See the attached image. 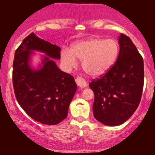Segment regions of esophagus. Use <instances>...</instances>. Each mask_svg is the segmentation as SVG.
<instances>
[{
  "mask_svg": "<svg viewBox=\"0 0 155 155\" xmlns=\"http://www.w3.org/2000/svg\"><path fill=\"white\" fill-rule=\"evenodd\" d=\"M76 82L78 86L81 88H85L87 87V82L85 80H84L82 78L77 77L76 79Z\"/></svg>",
  "mask_w": 155,
  "mask_h": 155,
  "instance_id": "34e87169",
  "label": "esophagus"
}]
</instances>
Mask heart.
I'll return each mask as SVG.
<instances>
[{"label": "heart", "instance_id": "b5f03b06", "mask_svg": "<svg viewBox=\"0 0 155 155\" xmlns=\"http://www.w3.org/2000/svg\"><path fill=\"white\" fill-rule=\"evenodd\" d=\"M119 45L114 39L90 38L76 43L71 49H64L60 59L67 70L77 65V60L82 61L85 72L92 77H98L110 70L117 59Z\"/></svg>", "mask_w": 155, "mask_h": 155}]
</instances>
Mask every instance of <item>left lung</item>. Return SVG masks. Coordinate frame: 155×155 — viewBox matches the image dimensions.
I'll return each mask as SVG.
<instances>
[{
    "instance_id": "left-lung-1",
    "label": "left lung",
    "mask_w": 155,
    "mask_h": 155,
    "mask_svg": "<svg viewBox=\"0 0 155 155\" xmlns=\"http://www.w3.org/2000/svg\"><path fill=\"white\" fill-rule=\"evenodd\" d=\"M117 62L105 76L89 86L95 94V118L108 126L123 124L140 104L143 87V60L131 39L120 33Z\"/></svg>"
}]
</instances>
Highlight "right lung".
<instances>
[{"mask_svg": "<svg viewBox=\"0 0 155 155\" xmlns=\"http://www.w3.org/2000/svg\"><path fill=\"white\" fill-rule=\"evenodd\" d=\"M34 51L45 54L37 69L31 66ZM52 59H60V48L32 33L15 51L12 74L19 104L31 118L48 125L66 118L77 89L74 77L60 71Z\"/></svg>", "mask_w": 155, "mask_h": 155, "instance_id": "1", "label": "right lung"}]
</instances>
